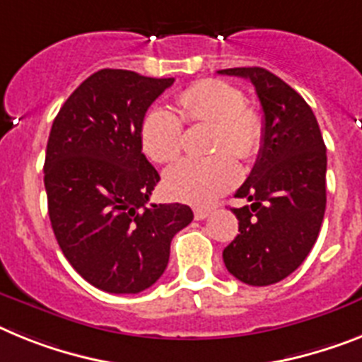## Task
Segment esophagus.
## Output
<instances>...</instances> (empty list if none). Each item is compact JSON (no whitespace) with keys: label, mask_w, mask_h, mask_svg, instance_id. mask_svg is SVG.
Wrapping results in <instances>:
<instances>
[{"label":"esophagus","mask_w":362,"mask_h":362,"mask_svg":"<svg viewBox=\"0 0 362 362\" xmlns=\"http://www.w3.org/2000/svg\"><path fill=\"white\" fill-rule=\"evenodd\" d=\"M193 214H195V218L197 221H202V218H206L209 215V209L206 208H195L193 209Z\"/></svg>","instance_id":"obj_1"}]
</instances>
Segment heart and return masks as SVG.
Masks as SVG:
<instances>
[{
	"mask_svg": "<svg viewBox=\"0 0 362 362\" xmlns=\"http://www.w3.org/2000/svg\"><path fill=\"white\" fill-rule=\"evenodd\" d=\"M178 114L169 108L148 110L141 123L144 151L158 163L173 162L184 148V121L209 123L215 132L209 138L214 156L184 158L163 175L167 195L189 204H209L239 182L238 160L256 158L263 145V121L247 105L239 88L224 81H199L176 99Z\"/></svg>",
	"mask_w": 362,
	"mask_h": 362,
	"instance_id": "1",
	"label": "heart"
}]
</instances>
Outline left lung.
<instances>
[{"label": "left lung", "instance_id": "1", "mask_svg": "<svg viewBox=\"0 0 362 362\" xmlns=\"http://www.w3.org/2000/svg\"><path fill=\"white\" fill-rule=\"evenodd\" d=\"M248 78L263 108V145L233 208L239 233L223 252L228 272L265 287L293 274L311 252L326 211V145L311 106L263 68L221 69Z\"/></svg>", "mask_w": 362, "mask_h": 362}]
</instances>
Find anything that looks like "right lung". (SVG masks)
Masks as SVG:
<instances>
[{
  "instance_id": "1",
  "label": "right lung",
  "mask_w": 362,
  "mask_h": 362,
  "mask_svg": "<svg viewBox=\"0 0 362 362\" xmlns=\"http://www.w3.org/2000/svg\"><path fill=\"white\" fill-rule=\"evenodd\" d=\"M173 83L101 69L68 97L51 127L44 184L54 238L69 265L106 293L156 284L173 238L193 221L186 204H147L160 175L141 153V123Z\"/></svg>"
}]
</instances>
